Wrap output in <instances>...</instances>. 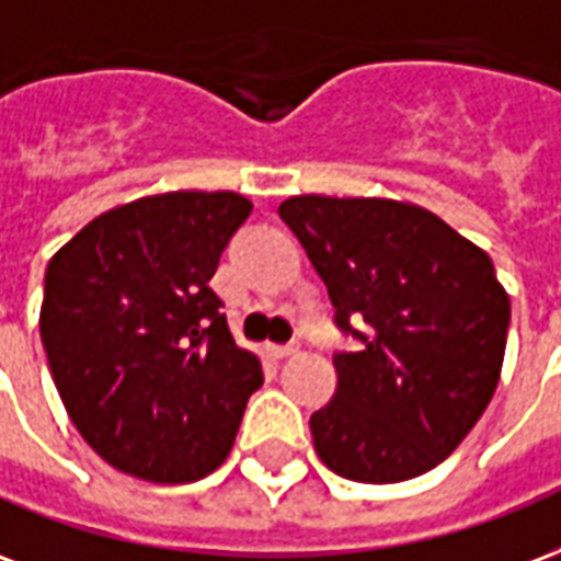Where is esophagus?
I'll use <instances>...</instances> for the list:
<instances>
[{
  "label": "esophagus",
  "instance_id": "esophagus-1",
  "mask_svg": "<svg viewBox=\"0 0 561 561\" xmlns=\"http://www.w3.org/2000/svg\"><path fill=\"white\" fill-rule=\"evenodd\" d=\"M298 343H286V346H275V343H268V353L275 355V358H289V355H298Z\"/></svg>",
  "mask_w": 561,
  "mask_h": 561
}]
</instances>
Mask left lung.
Wrapping results in <instances>:
<instances>
[{
	"label": "left lung",
	"mask_w": 561,
	"mask_h": 561,
	"mask_svg": "<svg viewBox=\"0 0 561 561\" xmlns=\"http://www.w3.org/2000/svg\"><path fill=\"white\" fill-rule=\"evenodd\" d=\"M280 218L329 286L337 322L365 319L334 358L337 391L310 415L331 472L362 484L424 476L463 443L499 386L511 298L490 256L415 203L298 194Z\"/></svg>",
	"instance_id": "1"
}]
</instances>
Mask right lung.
Instances as JSON below:
<instances>
[{"instance_id": "1", "label": "right lung", "mask_w": 561, "mask_h": 561, "mask_svg": "<svg viewBox=\"0 0 561 561\" xmlns=\"http://www.w3.org/2000/svg\"><path fill=\"white\" fill-rule=\"evenodd\" d=\"M251 208L236 191L140 196L50 256L38 322L53 382L125 476L187 484L230 457L263 365L208 280Z\"/></svg>"}]
</instances>
